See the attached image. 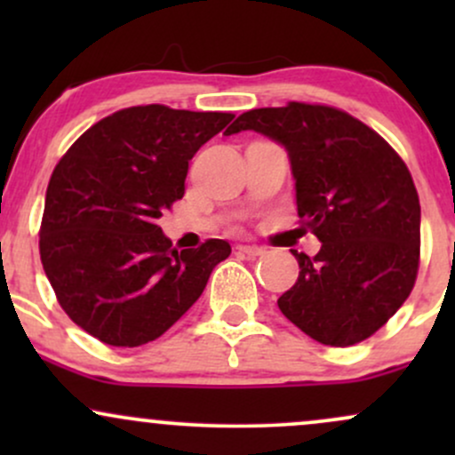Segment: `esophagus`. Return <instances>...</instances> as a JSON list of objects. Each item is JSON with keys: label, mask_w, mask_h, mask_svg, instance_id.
<instances>
[{"label": "esophagus", "mask_w": 455, "mask_h": 455, "mask_svg": "<svg viewBox=\"0 0 455 455\" xmlns=\"http://www.w3.org/2000/svg\"><path fill=\"white\" fill-rule=\"evenodd\" d=\"M237 250L242 254H248V257H260V254H265V248H259V245H237Z\"/></svg>", "instance_id": "esophagus-1"}]
</instances>
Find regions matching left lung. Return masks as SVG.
<instances>
[{"mask_svg":"<svg viewBox=\"0 0 455 455\" xmlns=\"http://www.w3.org/2000/svg\"><path fill=\"white\" fill-rule=\"evenodd\" d=\"M242 130L286 149L297 213L321 242L316 257L291 250L299 278L278 299L282 315L327 347L370 338L419 269L421 207L406 164L372 128L323 104L252 108L227 134Z\"/></svg>","mask_w":455,"mask_h":455,"instance_id":"left-lung-1","label":"left lung"}]
</instances>
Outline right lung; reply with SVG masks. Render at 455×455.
I'll return each instance as SVG.
<instances>
[{"label": "right lung", "instance_id": "1", "mask_svg": "<svg viewBox=\"0 0 455 455\" xmlns=\"http://www.w3.org/2000/svg\"><path fill=\"white\" fill-rule=\"evenodd\" d=\"M235 117L130 107L83 132L46 188L40 259L57 301L111 347L160 338L231 254L224 239L177 252L158 218L184 196L188 162Z\"/></svg>", "mask_w": 455, "mask_h": 455}]
</instances>
